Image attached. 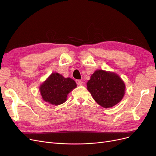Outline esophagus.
<instances>
[{
  "mask_svg": "<svg viewBox=\"0 0 156 156\" xmlns=\"http://www.w3.org/2000/svg\"><path fill=\"white\" fill-rule=\"evenodd\" d=\"M76 83H77V84H78V85H81L82 83H83L81 80H79V79L76 80Z\"/></svg>",
  "mask_w": 156,
  "mask_h": 156,
  "instance_id": "esophagus-1",
  "label": "esophagus"
}]
</instances>
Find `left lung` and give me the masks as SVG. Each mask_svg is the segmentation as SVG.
<instances>
[{
  "mask_svg": "<svg viewBox=\"0 0 156 156\" xmlns=\"http://www.w3.org/2000/svg\"><path fill=\"white\" fill-rule=\"evenodd\" d=\"M88 90L99 105L109 108L119 103L125 93V84L118 75L97 70L87 83Z\"/></svg>",
  "mask_w": 156,
  "mask_h": 156,
  "instance_id": "1",
  "label": "left lung"
}]
</instances>
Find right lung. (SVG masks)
Wrapping results in <instances>:
<instances>
[{"instance_id": "add662e5", "label": "right lung", "mask_w": 156, "mask_h": 156, "mask_svg": "<svg viewBox=\"0 0 156 156\" xmlns=\"http://www.w3.org/2000/svg\"><path fill=\"white\" fill-rule=\"evenodd\" d=\"M76 87V83L73 79L53 73L41 84L40 91L45 101L57 105L64 103L68 94Z\"/></svg>"}]
</instances>
